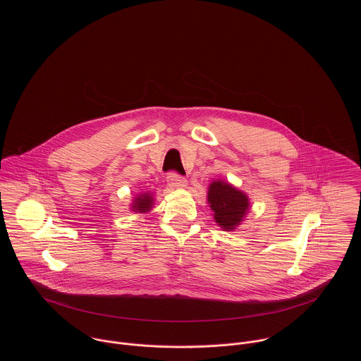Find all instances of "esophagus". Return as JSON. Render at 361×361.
<instances>
[{
    "mask_svg": "<svg viewBox=\"0 0 361 361\" xmlns=\"http://www.w3.org/2000/svg\"><path fill=\"white\" fill-rule=\"evenodd\" d=\"M166 182H168V185H169L171 188H175V189H185V188L188 186L186 179H185L183 176L175 173V172H172V173L168 175Z\"/></svg>",
    "mask_w": 361,
    "mask_h": 361,
    "instance_id": "34e87169",
    "label": "esophagus"
}]
</instances>
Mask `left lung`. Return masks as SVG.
Instances as JSON below:
<instances>
[{
	"mask_svg": "<svg viewBox=\"0 0 361 361\" xmlns=\"http://www.w3.org/2000/svg\"><path fill=\"white\" fill-rule=\"evenodd\" d=\"M207 202L214 211L215 222L224 231L236 229L250 208L249 197L224 180H214L208 186Z\"/></svg>",
	"mask_w": 361,
	"mask_h": 361,
	"instance_id": "left-lung-1",
	"label": "left lung"
}]
</instances>
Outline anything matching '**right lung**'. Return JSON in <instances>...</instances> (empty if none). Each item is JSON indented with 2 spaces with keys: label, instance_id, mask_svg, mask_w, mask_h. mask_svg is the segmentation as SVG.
<instances>
[{
  "label": "right lung",
  "instance_id": "add662e5",
  "mask_svg": "<svg viewBox=\"0 0 361 361\" xmlns=\"http://www.w3.org/2000/svg\"><path fill=\"white\" fill-rule=\"evenodd\" d=\"M153 195L150 193H140L139 196L135 197L133 203H132V211L135 212H147L152 209L153 207Z\"/></svg>",
  "mask_w": 361,
  "mask_h": 361
}]
</instances>
